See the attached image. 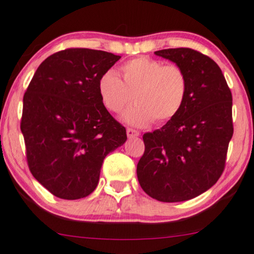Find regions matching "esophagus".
<instances>
[{"label":"esophagus","instance_id":"obj_1","mask_svg":"<svg viewBox=\"0 0 254 254\" xmlns=\"http://www.w3.org/2000/svg\"><path fill=\"white\" fill-rule=\"evenodd\" d=\"M127 137H129V138L138 137V136H139V131L134 130V129H132V127H127Z\"/></svg>","mask_w":254,"mask_h":254}]
</instances>
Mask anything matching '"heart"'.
<instances>
[{"label":"heart","mask_w":254,"mask_h":254,"mask_svg":"<svg viewBox=\"0 0 254 254\" xmlns=\"http://www.w3.org/2000/svg\"><path fill=\"white\" fill-rule=\"evenodd\" d=\"M121 77L107 71L98 81V94L109 111L121 112L123 120L134 127H145L155 120L166 123L181 112L188 96L189 82L184 70L177 64H163L158 60L140 56L121 66Z\"/></svg>","instance_id":"obj_1"}]
</instances>
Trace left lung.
<instances>
[{
	"label": "left lung",
	"mask_w": 254,
	"mask_h": 254,
	"mask_svg": "<svg viewBox=\"0 0 254 254\" xmlns=\"http://www.w3.org/2000/svg\"><path fill=\"white\" fill-rule=\"evenodd\" d=\"M155 54L184 70L188 96L177 116L143 134L137 177L150 197L176 203L207 191L225 169L233 134L232 94L218 64L204 54L190 48Z\"/></svg>",
	"instance_id": "left-lung-1"
}]
</instances>
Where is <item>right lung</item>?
<instances>
[{
    "mask_svg": "<svg viewBox=\"0 0 254 254\" xmlns=\"http://www.w3.org/2000/svg\"><path fill=\"white\" fill-rule=\"evenodd\" d=\"M120 59L86 48L61 50L41 63L29 83L21 120L27 163L56 197L91 193L105 156L127 140L125 127L98 94L101 76Z\"/></svg>",
    "mask_w": 254,
    "mask_h": 254,
    "instance_id": "1",
    "label": "right lung"
}]
</instances>
